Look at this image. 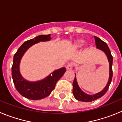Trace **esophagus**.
I'll use <instances>...</instances> for the list:
<instances>
[{"instance_id":"1","label":"esophagus","mask_w":122,"mask_h":122,"mask_svg":"<svg viewBox=\"0 0 122 122\" xmlns=\"http://www.w3.org/2000/svg\"><path fill=\"white\" fill-rule=\"evenodd\" d=\"M73 63H68L67 65H66V68L67 69V70H71L72 68H73Z\"/></svg>"}]
</instances>
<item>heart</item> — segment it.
Wrapping results in <instances>:
<instances>
[{"label": "heart", "instance_id": "heart-1", "mask_svg": "<svg viewBox=\"0 0 122 122\" xmlns=\"http://www.w3.org/2000/svg\"><path fill=\"white\" fill-rule=\"evenodd\" d=\"M82 40H78L77 41H76V44H75V46H76V48H78L79 46H81L82 44Z\"/></svg>", "mask_w": 122, "mask_h": 122}]
</instances>
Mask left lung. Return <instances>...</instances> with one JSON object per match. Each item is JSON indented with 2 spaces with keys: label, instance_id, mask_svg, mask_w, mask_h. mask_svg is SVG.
<instances>
[{
  "label": "left lung",
  "instance_id": "left-lung-1",
  "mask_svg": "<svg viewBox=\"0 0 122 122\" xmlns=\"http://www.w3.org/2000/svg\"><path fill=\"white\" fill-rule=\"evenodd\" d=\"M95 43L96 46H97V48L101 49V50H102L103 51H104V52H105L106 54V56H107V58H108L110 66L109 78V81L107 85H106L105 88H104L102 91L100 92V93H98L95 95H89L86 94L84 92H83L81 90V89L78 86V84H77V81H76V75H75L74 79V81H73V93L74 98H75L76 100H78V101H84V102H90V101H93V100H97V99L101 97L104 95L106 93V92L107 91V90H108L109 89V87L110 84H111V82L112 79L113 71L112 66L113 57L111 55V51H110L108 46H107V44L105 42L103 41V40H101L100 38H98L97 36H95Z\"/></svg>",
  "mask_w": 122,
  "mask_h": 122
}]
</instances>
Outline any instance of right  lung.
<instances>
[{
	"instance_id": "obj_1",
	"label": "right lung",
	"mask_w": 122,
	"mask_h": 122,
	"mask_svg": "<svg viewBox=\"0 0 122 122\" xmlns=\"http://www.w3.org/2000/svg\"><path fill=\"white\" fill-rule=\"evenodd\" d=\"M51 40L50 35H41L24 42L14 55L11 67V75L15 87L22 96L28 99L37 100L43 99L51 94L55 89L56 83L66 71L65 68L56 70L52 74L41 81L30 82L22 78L19 72V62L24 53L32 45L40 41Z\"/></svg>"
}]
</instances>
